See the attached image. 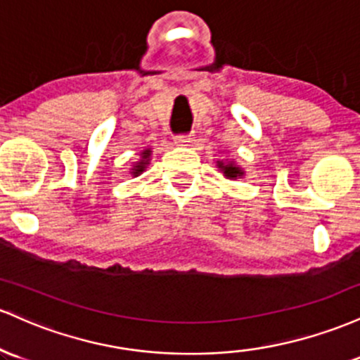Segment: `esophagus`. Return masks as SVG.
Instances as JSON below:
<instances>
[{"label": "esophagus", "mask_w": 360, "mask_h": 360, "mask_svg": "<svg viewBox=\"0 0 360 360\" xmlns=\"http://www.w3.org/2000/svg\"><path fill=\"white\" fill-rule=\"evenodd\" d=\"M192 141H193L192 134H176L175 136V144H179V146H191Z\"/></svg>", "instance_id": "obj_1"}]
</instances>
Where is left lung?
<instances>
[{"label":"left lung","instance_id":"obj_1","mask_svg":"<svg viewBox=\"0 0 360 360\" xmlns=\"http://www.w3.org/2000/svg\"><path fill=\"white\" fill-rule=\"evenodd\" d=\"M219 168L223 169L224 175L228 176V179H236V176H241V175H243V172H241V169L238 168V167H233V163H229V165H223V163H219Z\"/></svg>","mask_w":360,"mask_h":360}]
</instances>
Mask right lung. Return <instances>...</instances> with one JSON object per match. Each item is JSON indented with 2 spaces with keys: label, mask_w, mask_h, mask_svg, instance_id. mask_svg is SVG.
I'll list each match as a JSON object with an SVG mask.
<instances>
[{
  "label": "right lung",
  "mask_w": 360,
  "mask_h": 360,
  "mask_svg": "<svg viewBox=\"0 0 360 360\" xmlns=\"http://www.w3.org/2000/svg\"><path fill=\"white\" fill-rule=\"evenodd\" d=\"M149 153H151V151H149V149H146V151H143V160H141V161H139V163H137V165H136V168H134V172H132V175H134V176H137V175H139V173H141V172H143V169H144V167H146V165H148V158H149Z\"/></svg>",
  "instance_id": "1"
}]
</instances>
